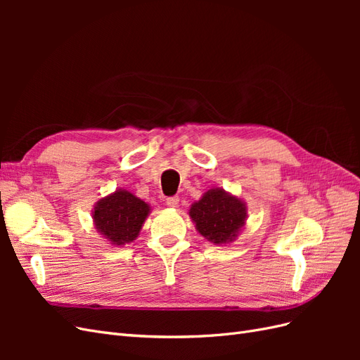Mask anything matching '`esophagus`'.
<instances>
[{"instance_id":"esophagus-1","label":"esophagus","mask_w":360,"mask_h":360,"mask_svg":"<svg viewBox=\"0 0 360 360\" xmlns=\"http://www.w3.org/2000/svg\"><path fill=\"white\" fill-rule=\"evenodd\" d=\"M179 202H180L179 197H169V198H167V204L169 207H172V209H176V207H179Z\"/></svg>"}]
</instances>
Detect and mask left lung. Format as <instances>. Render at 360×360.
<instances>
[{
  "label": "left lung",
  "instance_id": "1",
  "mask_svg": "<svg viewBox=\"0 0 360 360\" xmlns=\"http://www.w3.org/2000/svg\"><path fill=\"white\" fill-rule=\"evenodd\" d=\"M197 231L214 245L234 242L246 224V204L222 188H212L191 205Z\"/></svg>",
  "mask_w": 360,
  "mask_h": 360
}]
</instances>
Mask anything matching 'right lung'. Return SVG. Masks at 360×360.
I'll return each mask as SVG.
<instances>
[{"instance_id": "obj_1", "label": "right lung", "mask_w": 360, "mask_h": 360, "mask_svg": "<svg viewBox=\"0 0 360 360\" xmlns=\"http://www.w3.org/2000/svg\"><path fill=\"white\" fill-rule=\"evenodd\" d=\"M151 207L126 189H117L96 202L93 222L106 242L114 246L132 243L143 228Z\"/></svg>"}]
</instances>
